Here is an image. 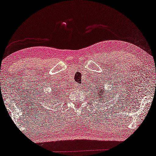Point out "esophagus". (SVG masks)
Segmentation results:
<instances>
[{
    "label": "esophagus",
    "instance_id": "esophagus-1",
    "mask_svg": "<svg viewBox=\"0 0 156 156\" xmlns=\"http://www.w3.org/2000/svg\"><path fill=\"white\" fill-rule=\"evenodd\" d=\"M76 89H80V87H81V85H80V84H78V83H77V84H76Z\"/></svg>",
    "mask_w": 156,
    "mask_h": 156
}]
</instances>
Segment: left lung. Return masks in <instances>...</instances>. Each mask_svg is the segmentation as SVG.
Masks as SVG:
<instances>
[{"label":"left lung","instance_id":"left-lung-1","mask_svg":"<svg viewBox=\"0 0 156 156\" xmlns=\"http://www.w3.org/2000/svg\"><path fill=\"white\" fill-rule=\"evenodd\" d=\"M99 86H100V85H99ZM100 88H101L100 87H98V90H97V88H96L95 92H94V93H97V94H96V95H98V98H99L100 102H101L102 101V100H105L104 96L105 97V95H106V93H105L106 90L104 88V90H102V89H100Z\"/></svg>","mask_w":156,"mask_h":156}]
</instances>
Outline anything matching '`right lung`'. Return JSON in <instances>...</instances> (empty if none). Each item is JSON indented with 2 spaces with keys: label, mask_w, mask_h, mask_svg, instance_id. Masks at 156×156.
Segmentation results:
<instances>
[{
  "label": "right lung",
  "mask_w": 156,
  "mask_h": 156,
  "mask_svg": "<svg viewBox=\"0 0 156 156\" xmlns=\"http://www.w3.org/2000/svg\"><path fill=\"white\" fill-rule=\"evenodd\" d=\"M51 93H50V96L47 95V97H49L50 99H53V102H54V100H56L57 98L59 97L62 93L61 92V89H58V87H53Z\"/></svg>",
  "instance_id": "obj_1"
}]
</instances>
